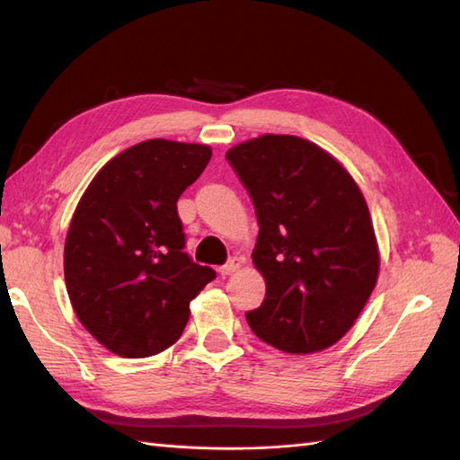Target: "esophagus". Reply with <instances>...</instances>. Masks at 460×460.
Instances as JSON below:
<instances>
[{
    "label": "esophagus",
    "instance_id": "34e87169",
    "mask_svg": "<svg viewBox=\"0 0 460 460\" xmlns=\"http://www.w3.org/2000/svg\"><path fill=\"white\" fill-rule=\"evenodd\" d=\"M243 265V259L241 257H231L227 262H225L223 267H219V275L221 277H229L233 272H237Z\"/></svg>",
    "mask_w": 460,
    "mask_h": 460
}]
</instances>
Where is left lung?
Wrapping results in <instances>:
<instances>
[{
    "mask_svg": "<svg viewBox=\"0 0 460 460\" xmlns=\"http://www.w3.org/2000/svg\"><path fill=\"white\" fill-rule=\"evenodd\" d=\"M259 219L252 265L267 282L247 312L255 334L287 354L334 346L354 326L379 275L364 193L334 155L290 134H262L225 154Z\"/></svg>",
    "mask_w": 460,
    "mask_h": 460,
    "instance_id": "8db88e82",
    "label": "left lung"
}]
</instances>
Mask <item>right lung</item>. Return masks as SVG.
I'll return each mask as SVG.
<instances>
[{"label": "right lung", "mask_w": 460, "mask_h": 460, "mask_svg": "<svg viewBox=\"0 0 460 460\" xmlns=\"http://www.w3.org/2000/svg\"><path fill=\"white\" fill-rule=\"evenodd\" d=\"M211 160L205 144L146 140L94 175L65 241V282L81 324L122 358L180 340L190 302L215 279L183 252L178 198Z\"/></svg>", "instance_id": "obj_1"}]
</instances>
